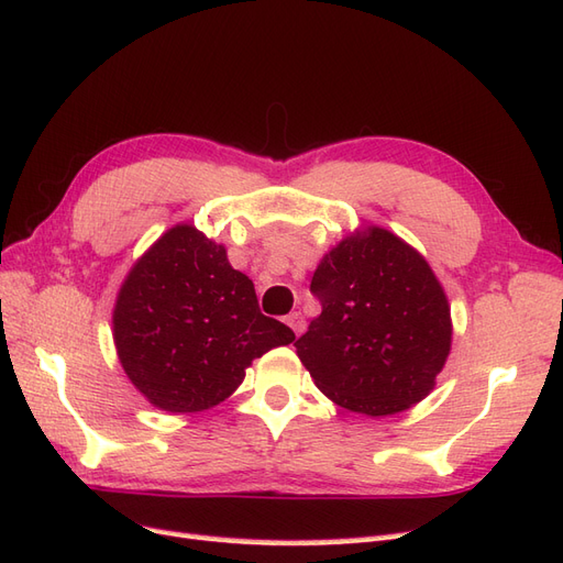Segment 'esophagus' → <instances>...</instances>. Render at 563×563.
<instances>
[{
	"label": "esophagus",
	"instance_id": "1",
	"mask_svg": "<svg viewBox=\"0 0 563 563\" xmlns=\"http://www.w3.org/2000/svg\"><path fill=\"white\" fill-rule=\"evenodd\" d=\"M285 323L295 330V335H301V333H305V328H307L305 316H301L299 311L287 313V316H285Z\"/></svg>",
	"mask_w": 563,
	"mask_h": 563
}]
</instances>
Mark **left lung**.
Masks as SVG:
<instances>
[{"label": "left lung", "instance_id": "obj_1", "mask_svg": "<svg viewBox=\"0 0 563 563\" xmlns=\"http://www.w3.org/2000/svg\"><path fill=\"white\" fill-rule=\"evenodd\" d=\"M321 316L295 347L335 405L390 416L435 385L452 344L450 305L426 258L383 228L342 240L311 278Z\"/></svg>", "mask_w": 563, "mask_h": 563}]
</instances>
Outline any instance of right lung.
<instances>
[{"label": "right lung", "mask_w": 563, "mask_h": 563, "mask_svg": "<svg viewBox=\"0 0 563 563\" xmlns=\"http://www.w3.org/2000/svg\"><path fill=\"white\" fill-rule=\"evenodd\" d=\"M113 340L128 378L154 407H216L254 358L295 333L258 309L254 283L225 250L176 225L133 266L113 309Z\"/></svg>", "instance_id": "right-lung-1"}]
</instances>
